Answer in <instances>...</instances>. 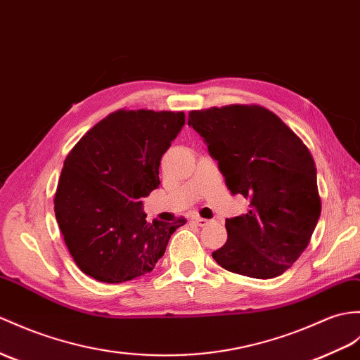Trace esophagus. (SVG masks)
<instances>
[{
    "instance_id": "1",
    "label": "esophagus",
    "mask_w": 360,
    "mask_h": 360,
    "mask_svg": "<svg viewBox=\"0 0 360 360\" xmlns=\"http://www.w3.org/2000/svg\"><path fill=\"white\" fill-rule=\"evenodd\" d=\"M208 222H210V221L205 219V218H195V224L199 225V227H205Z\"/></svg>"
}]
</instances>
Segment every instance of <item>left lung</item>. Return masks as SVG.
<instances>
[{"label":"left lung","mask_w":360,"mask_h":360,"mask_svg":"<svg viewBox=\"0 0 360 360\" xmlns=\"http://www.w3.org/2000/svg\"><path fill=\"white\" fill-rule=\"evenodd\" d=\"M231 195L250 210L225 219L227 242L213 252L222 269L256 279L281 276L302 255L321 216L314 160L296 133L261 105L193 110Z\"/></svg>","instance_id":"obj_1"}]
</instances>
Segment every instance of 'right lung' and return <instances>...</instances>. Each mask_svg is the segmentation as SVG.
Masks as SVG:
<instances>
[{"label":"right lung","mask_w":360,"mask_h":360,"mask_svg":"<svg viewBox=\"0 0 360 360\" xmlns=\"http://www.w3.org/2000/svg\"><path fill=\"white\" fill-rule=\"evenodd\" d=\"M186 124L184 112L118 110L67 155L55 216L79 270L107 283L150 273L186 219L147 222L142 198L160 187L162 155Z\"/></svg>","instance_id":"add662e5"}]
</instances>
